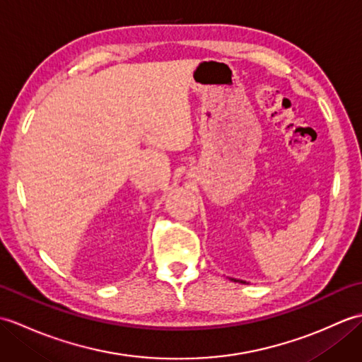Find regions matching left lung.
Here are the masks:
<instances>
[{
  "label": "left lung",
  "mask_w": 362,
  "mask_h": 362,
  "mask_svg": "<svg viewBox=\"0 0 362 362\" xmlns=\"http://www.w3.org/2000/svg\"><path fill=\"white\" fill-rule=\"evenodd\" d=\"M233 281H240V283H245V281H243V280H236V279H232Z\"/></svg>",
  "instance_id": "left-lung-1"
}]
</instances>
